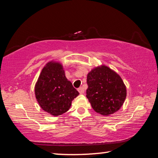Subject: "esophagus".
<instances>
[{
	"label": "esophagus",
	"mask_w": 158,
	"mask_h": 158,
	"mask_svg": "<svg viewBox=\"0 0 158 158\" xmlns=\"http://www.w3.org/2000/svg\"><path fill=\"white\" fill-rule=\"evenodd\" d=\"M78 91L79 92L80 94H84V88L80 87L79 89H78Z\"/></svg>",
	"instance_id": "1"
}]
</instances>
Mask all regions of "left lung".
Wrapping results in <instances>:
<instances>
[{
	"instance_id": "obj_1",
	"label": "left lung",
	"mask_w": 158,
	"mask_h": 158,
	"mask_svg": "<svg viewBox=\"0 0 158 158\" xmlns=\"http://www.w3.org/2000/svg\"><path fill=\"white\" fill-rule=\"evenodd\" d=\"M86 97L92 108L102 116L118 111L127 96L126 86L118 74L109 67L101 65L87 75Z\"/></svg>"
}]
</instances>
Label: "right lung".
I'll list each match as a JSON object with an SVG mask.
<instances>
[{
	"mask_svg": "<svg viewBox=\"0 0 158 158\" xmlns=\"http://www.w3.org/2000/svg\"><path fill=\"white\" fill-rule=\"evenodd\" d=\"M79 95L66 78L62 64L54 60L44 65L35 85V95L40 106L53 116L68 111Z\"/></svg>",
	"mask_w": 158,
	"mask_h": 158,
	"instance_id": "obj_1",
	"label": "right lung"
}]
</instances>
